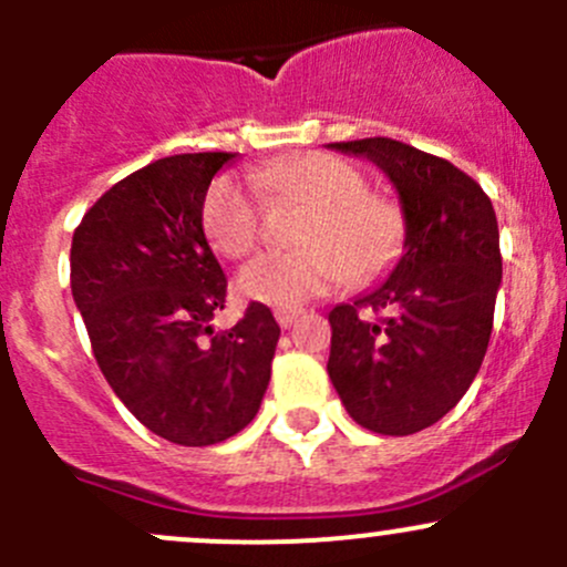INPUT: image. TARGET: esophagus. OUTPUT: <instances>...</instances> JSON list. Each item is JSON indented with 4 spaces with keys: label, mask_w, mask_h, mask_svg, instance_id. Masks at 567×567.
<instances>
[{
    "label": "esophagus",
    "mask_w": 567,
    "mask_h": 567,
    "mask_svg": "<svg viewBox=\"0 0 567 567\" xmlns=\"http://www.w3.org/2000/svg\"><path fill=\"white\" fill-rule=\"evenodd\" d=\"M301 312L305 310H299V307H279V310H274V318H277V323L282 326V329H290Z\"/></svg>",
    "instance_id": "34e87169"
}]
</instances>
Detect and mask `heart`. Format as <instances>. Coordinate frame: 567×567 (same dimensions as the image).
I'll use <instances>...</instances> for the list:
<instances>
[{"instance_id": "obj_1", "label": "heart", "mask_w": 567, "mask_h": 567, "mask_svg": "<svg viewBox=\"0 0 567 567\" xmlns=\"http://www.w3.org/2000/svg\"><path fill=\"white\" fill-rule=\"evenodd\" d=\"M271 197L312 205L301 230L305 249L268 251L241 268L236 288L244 299L296 307L340 288L348 277L370 282L394 266L405 247V214L398 199L370 192L357 164L331 153L274 158L255 169ZM203 227L221 257H247L260 241V203L244 181L216 177L205 194Z\"/></svg>"}]
</instances>
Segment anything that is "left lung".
<instances>
[{"label": "left lung", "instance_id": "8db88e82", "mask_svg": "<svg viewBox=\"0 0 567 567\" xmlns=\"http://www.w3.org/2000/svg\"><path fill=\"white\" fill-rule=\"evenodd\" d=\"M329 147L384 169L405 214V251L384 282L329 312L326 370L359 425L409 436L455 409L483 364L502 282L494 205L447 158L398 140Z\"/></svg>", "mask_w": 567, "mask_h": 567}]
</instances>
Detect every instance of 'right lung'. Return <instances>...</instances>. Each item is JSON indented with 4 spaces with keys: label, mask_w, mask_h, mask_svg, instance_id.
Returning <instances> with one entry per match:
<instances>
[{
    "label": "right lung",
    "mask_w": 567,
    "mask_h": 567,
    "mask_svg": "<svg viewBox=\"0 0 567 567\" xmlns=\"http://www.w3.org/2000/svg\"><path fill=\"white\" fill-rule=\"evenodd\" d=\"M236 153H183L136 169L84 214L71 244V290L95 362L156 436L208 447L255 420L279 326L251 301L214 331L227 277L205 241L203 205Z\"/></svg>",
    "instance_id": "right-lung-1"
}]
</instances>
